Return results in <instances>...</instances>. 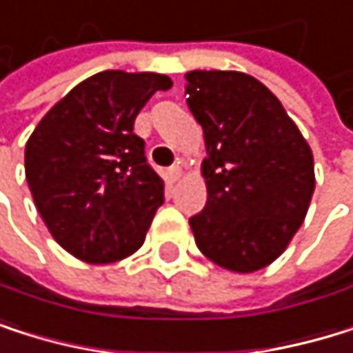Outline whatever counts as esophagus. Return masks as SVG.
Returning <instances> with one entry per match:
<instances>
[{"mask_svg": "<svg viewBox=\"0 0 353 353\" xmlns=\"http://www.w3.org/2000/svg\"><path fill=\"white\" fill-rule=\"evenodd\" d=\"M168 179H170L172 183L181 179V166H179V164H174V166L168 168Z\"/></svg>", "mask_w": 353, "mask_h": 353, "instance_id": "34e87169", "label": "esophagus"}]
</instances>
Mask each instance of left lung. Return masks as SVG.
Here are the masks:
<instances>
[{
  "label": "left lung",
  "instance_id": "left-lung-1",
  "mask_svg": "<svg viewBox=\"0 0 353 353\" xmlns=\"http://www.w3.org/2000/svg\"><path fill=\"white\" fill-rule=\"evenodd\" d=\"M185 79L208 153V200L189 219L193 238L229 272L263 270L307 214L316 187L312 149L259 79L238 71H191Z\"/></svg>",
  "mask_w": 353,
  "mask_h": 353
}]
</instances>
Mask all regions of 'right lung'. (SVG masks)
<instances>
[{"label":"right lung","instance_id":"obj_1","mask_svg":"<svg viewBox=\"0 0 353 353\" xmlns=\"http://www.w3.org/2000/svg\"><path fill=\"white\" fill-rule=\"evenodd\" d=\"M160 73L103 71L77 83L37 124L25 147L33 202L67 252L85 263H113L137 252L164 181L147 164L134 119L168 90Z\"/></svg>","mask_w":353,"mask_h":353}]
</instances>
